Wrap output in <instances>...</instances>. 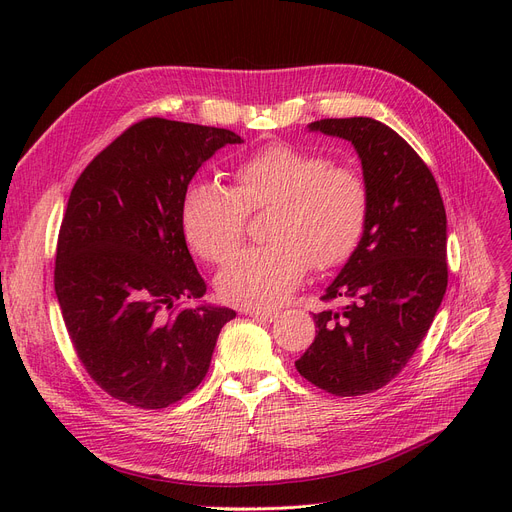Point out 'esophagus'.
I'll list each match as a JSON object with an SVG mask.
<instances>
[{"label":"esophagus","mask_w":512,"mask_h":512,"mask_svg":"<svg viewBox=\"0 0 512 512\" xmlns=\"http://www.w3.org/2000/svg\"><path fill=\"white\" fill-rule=\"evenodd\" d=\"M247 315L261 319V321H276L280 311L278 309H247Z\"/></svg>","instance_id":"34e87169"}]
</instances>
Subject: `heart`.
Listing matches in <instances>:
<instances>
[{
    "instance_id": "b5f03b06",
    "label": "heart",
    "mask_w": 512,
    "mask_h": 512,
    "mask_svg": "<svg viewBox=\"0 0 512 512\" xmlns=\"http://www.w3.org/2000/svg\"><path fill=\"white\" fill-rule=\"evenodd\" d=\"M232 188L195 182L182 199V230L191 249L226 263L245 238L249 211L272 207L267 247L242 251L218 276L222 299L240 307H274L290 297L309 263L330 270L353 257L369 222L365 178L324 155L272 143L240 159Z\"/></svg>"
}]
</instances>
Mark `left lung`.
Masks as SVG:
<instances>
[{
  "label": "left lung",
  "instance_id": "obj_1",
  "mask_svg": "<svg viewBox=\"0 0 512 512\" xmlns=\"http://www.w3.org/2000/svg\"><path fill=\"white\" fill-rule=\"evenodd\" d=\"M351 143L369 188V222L353 257L326 288L340 309L315 313L317 334L294 363L334 396L380 390L409 363L448 284L446 211L440 188L413 147L373 118L311 122Z\"/></svg>",
  "mask_w": 512,
  "mask_h": 512
}]
</instances>
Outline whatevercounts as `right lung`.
I'll use <instances>...</instances> for the list:
<instances>
[{
    "label": "right lung",
    "instance_id": "add662e5",
    "mask_svg": "<svg viewBox=\"0 0 512 512\" xmlns=\"http://www.w3.org/2000/svg\"><path fill=\"white\" fill-rule=\"evenodd\" d=\"M226 128L164 118L130 126L78 176L56 255V297L74 351L95 384L139 409L193 392L236 311L201 297L182 199ZM182 298H197L188 308Z\"/></svg>",
    "mask_w": 512,
    "mask_h": 512
}]
</instances>
